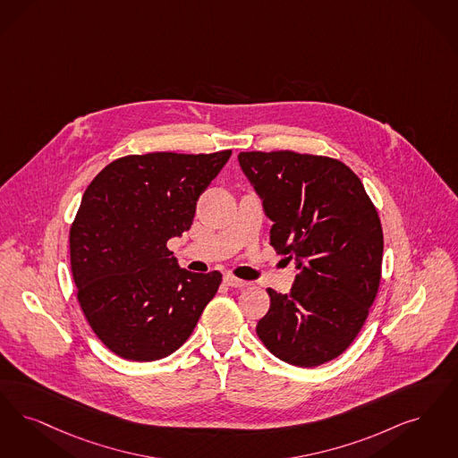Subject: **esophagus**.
Masks as SVG:
<instances>
[{
    "label": "esophagus",
    "instance_id": "34e87169",
    "mask_svg": "<svg viewBox=\"0 0 458 458\" xmlns=\"http://www.w3.org/2000/svg\"><path fill=\"white\" fill-rule=\"evenodd\" d=\"M225 283H226L228 286H232V288H245V286H249V284H250L249 281L238 279V277H235V276L232 275L225 276Z\"/></svg>",
    "mask_w": 458,
    "mask_h": 458
}]
</instances>
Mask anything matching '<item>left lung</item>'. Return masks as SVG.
Here are the masks:
<instances>
[{
	"mask_svg": "<svg viewBox=\"0 0 458 458\" xmlns=\"http://www.w3.org/2000/svg\"><path fill=\"white\" fill-rule=\"evenodd\" d=\"M238 162L273 220L276 254L294 257L298 269L290 293L267 288L257 335L290 365H324L351 346L378 293V211L341 160L279 149L242 151Z\"/></svg>",
	"mask_w": 458,
	"mask_h": 458,
	"instance_id": "8db88e82",
	"label": "left lung"
}]
</instances>
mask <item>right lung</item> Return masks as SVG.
Instances as JSON below:
<instances>
[{
  "label": "right lung",
  "instance_id": "right-lung-1",
  "mask_svg": "<svg viewBox=\"0 0 458 458\" xmlns=\"http://www.w3.org/2000/svg\"><path fill=\"white\" fill-rule=\"evenodd\" d=\"M232 149L153 151L110 162L87 187L70 228L76 298L95 335L129 361L182 346L221 283L181 269L166 247L192 225L202 191Z\"/></svg>",
  "mask_w": 458,
  "mask_h": 458
}]
</instances>
